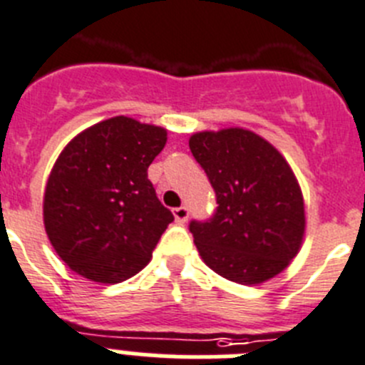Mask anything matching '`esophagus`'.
<instances>
[{
    "label": "esophagus",
    "mask_w": 365,
    "mask_h": 365,
    "mask_svg": "<svg viewBox=\"0 0 365 365\" xmlns=\"http://www.w3.org/2000/svg\"><path fill=\"white\" fill-rule=\"evenodd\" d=\"M173 215H175L176 222L178 223H185L187 218H189V209L187 207H176L175 211H173Z\"/></svg>",
    "instance_id": "1"
}]
</instances>
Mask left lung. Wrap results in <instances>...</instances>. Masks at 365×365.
<instances>
[{
  "instance_id": "left-lung-1",
  "label": "left lung",
  "mask_w": 365,
  "mask_h": 365,
  "mask_svg": "<svg viewBox=\"0 0 365 365\" xmlns=\"http://www.w3.org/2000/svg\"><path fill=\"white\" fill-rule=\"evenodd\" d=\"M190 153L216 192V211L192 220L202 260L236 284H262L284 271L304 240L302 190L285 158L245 129L196 133Z\"/></svg>"
}]
</instances>
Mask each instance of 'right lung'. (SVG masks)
<instances>
[{
	"label": "right lung",
	"mask_w": 365,
	"mask_h": 365,
	"mask_svg": "<svg viewBox=\"0 0 365 365\" xmlns=\"http://www.w3.org/2000/svg\"><path fill=\"white\" fill-rule=\"evenodd\" d=\"M167 130L127 116L88 127L61 150L43 198L45 231L74 272L100 284L134 277L175 216L147 169Z\"/></svg>",
	"instance_id": "obj_1"
}]
</instances>
